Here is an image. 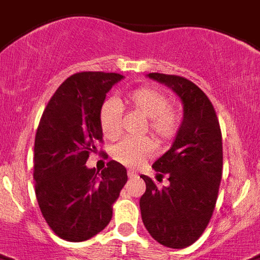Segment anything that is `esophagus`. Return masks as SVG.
I'll return each instance as SVG.
<instances>
[{
	"instance_id": "obj_1",
	"label": "esophagus",
	"mask_w": 260,
	"mask_h": 260,
	"mask_svg": "<svg viewBox=\"0 0 260 260\" xmlns=\"http://www.w3.org/2000/svg\"><path fill=\"white\" fill-rule=\"evenodd\" d=\"M127 177L128 178H137V177H138V174L135 173L134 170H128L127 171Z\"/></svg>"
}]
</instances>
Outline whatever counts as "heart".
<instances>
[{
    "instance_id": "1",
    "label": "heart",
    "mask_w": 260,
    "mask_h": 260,
    "mask_svg": "<svg viewBox=\"0 0 260 260\" xmlns=\"http://www.w3.org/2000/svg\"><path fill=\"white\" fill-rule=\"evenodd\" d=\"M125 102L133 110L147 118V130L160 142L175 137L179 114L169 106L162 91L153 87H138L126 95ZM101 132L107 139H117L122 132V109L115 100H105L98 111ZM155 154V143L150 138H126L114 146L113 158L123 166L138 167Z\"/></svg>"
}]
</instances>
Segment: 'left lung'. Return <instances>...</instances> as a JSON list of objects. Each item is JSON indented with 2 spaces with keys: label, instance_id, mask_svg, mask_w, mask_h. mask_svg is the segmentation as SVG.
<instances>
[{
  "label": "left lung",
  "instance_id": "1",
  "mask_svg": "<svg viewBox=\"0 0 260 260\" xmlns=\"http://www.w3.org/2000/svg\"><path fill=\"white\" fill-rule=\"evenodd\" d=\"M177 94L183 119L171 149L154 162L169 186L158 188L141 175L146 191L139 207L146 230L162 246L184 248L198 241L211 219L222 179V133L214 106L191 81L160 73L147 74Z\"/></svg>",
  "mask_w": 260,
  "mask_h": 260
}]
</instances>
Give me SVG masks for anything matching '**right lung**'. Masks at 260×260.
I'll return each mask as SVG.
<instances>
[{"mask_svg": "<svg viewBox=\"0 0 260 260\" xmlns=\"http://www.w3.org/2000/svg\"><path fill=\"white\" fill-rule=\"evenodd\" d=\"M122 78L117 73H77L58 87L41 117L34 142L36 197L49 227L68 242L87 241L104 230L127 181L125 166L115 160L101 173L86 166L104 137L101 105Z\"/></svg>", "mask_w": 260, "mask_h": 260, "instance_id": "add662e5", "label": "right lung"}]
</instances>
